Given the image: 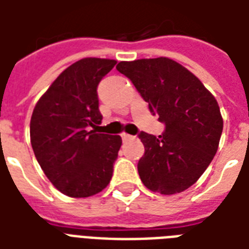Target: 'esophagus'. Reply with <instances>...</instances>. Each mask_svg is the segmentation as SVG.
<instances>
[{"label":"esophagus","instance_id":"34e87169","mask_svg":"<svg viewBox=\"0 0 249 249\" xmlns=\"http://www.w3.org/2000/svg\"><path fill=\"white\" fill-rule=\"evenodd\" d=\"M121 139H123L124 141H128V140H132V139H133V136L128 135V133H123V135H121Z\"/></svg>","mask_w":249,"mask_h":249}]
</instances>
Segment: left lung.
I'll list each match as a JSON object with an SVG mask.
<instances>
[{
	"instance_id": "1",
	"label": "left lung",
	"mask_w": 249,
	"mask_h": 249,
	"mask_svg": "<svg viewBox=\"0 0 249 249\" xmlns=\"http://www.w3.org/2000/svg\"><path fill=\"white\" fill-rule=\"evenodd\" d=\"M152 114L165 124L161 136L140 133L145 152L137 164L142 184L175 195L197 181L217 152L223 132L219 104L197 77L168 57L120 61Z\"/></svg>"
}]
</instances>
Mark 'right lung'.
I'll use <instances>...</instances> for the list:
<instances>
[{"instance_id":"add662e5","label":"right lung","mask_w":249,"mask_h":249,"mask_svg":"<svg viewBox=\"0 0 249 249\" xmlns=\"http://www.w3.org/2000/svg\"><path fill=\"white\" fill-rule=\"evenodd\" d=\"M117 64L88 57L68 66L36 104L30 142L54 187L71 197L101 192L112 178L123 144L119 135L98 133L97 85Z\"/></svg>"}]
</instances>
